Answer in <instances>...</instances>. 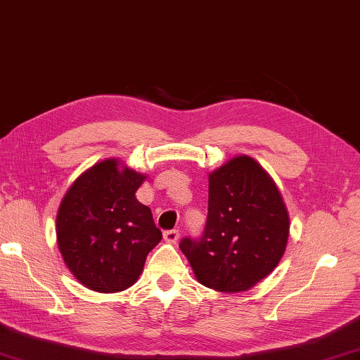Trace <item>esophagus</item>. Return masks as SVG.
I'll return each instance as SVG.
<instances>
[{"label":"esophagus","instance_id":"1","mask_svg":"<svg viewBox=\"0 0 360 360\" xmlns=\"http://www.w3.org/2000/svg\"><path fill=\"white\" fill-rule=\"evenodd\" d=\"M163 239H165V243L176 244L179 240V231L178 230H167V231H163Z\"/></svg>","mask_w":360,"mask_h":360}]
</instances>
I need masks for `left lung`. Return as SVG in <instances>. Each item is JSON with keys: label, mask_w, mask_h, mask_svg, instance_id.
Instances as JSON below:
<instances>
[{"label": "left lung", "mask_w": 360, "mask_h": 360, "mask_svg": "<svg viewBox=\"0 0 360 360\" xmlns=\"http://www.w3.org/2000/svg\"><path fill=\"white\" fill-rule=\"evenodd\" d=\"M288 234V209L276 182L257 160L238 155L209 173L205 233L184 238L179 248L201 285L239 292L276 269Z\"/></svg>", "instance_id": "obj_1"}]
</instances>
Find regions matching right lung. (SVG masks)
<instances>
[{
  "label": "right lung",
  "mask_w": 360,
  "mask_h": 360,
  "mask_svg": "<svg viewBox=\"0 0 360 360\" xmlns=\"http://www.w3.org/2000/svg\"><path fill=\"white\" fill-rule=\"evenodd\" d=\"M145 179L117 159H107L78 176L64 195L56 215L58 247L86 288L127 290L160 243L151 209L135 197Z\"/></svg>",
  "instance_id": "add662e5"
}]
</instances>
